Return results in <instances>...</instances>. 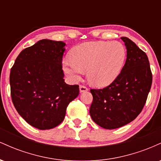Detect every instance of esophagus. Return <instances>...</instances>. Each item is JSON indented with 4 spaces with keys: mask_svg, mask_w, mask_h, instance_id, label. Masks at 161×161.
Masks as SVG:
<instances>
[{
    "mask_svg": "<svg viewBox=\"0 0 161 161\" xmlns=\"http://www.w3.org/2000/svg\"><path fill=\"white\" fill-rule=\"evenodd\" d=\"M88 90V88H87L86 86H79V91H80V92H87Z\"/></svg>",
    "mask_w": 161,
    "mask_h": 161,
    "instance_id": "1",
    "label": "esophagus"
}]
</instances>
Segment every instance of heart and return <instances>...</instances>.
<instances>
[{"instance_id": "1", "label": "heart", "mask_w": 161, "mask_h": 161, "mask_svg": "<svg viewBox=\"0 0 161 161\" xmlns=\"http://www.w3.org/2000/svg\"><path fill=\"white\" fill-rule=\"evenodd\" d=\"M126 57V50L119 42H92L74 47L71 60L63 61L64 71L77 80L87 71L90 82L97 87H106L120 74Z\"/></svg>"}]
</instances>
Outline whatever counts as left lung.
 Listing matches in <instances>:
<instances>
[{"mask_svg": "<svg viewBox=\"0 0 161 161\" xmlns=\"http://www.w3.org/2000/svg\"><path fill=\"white\" fill-rule=\"evenodd\" d=\"M127 49L120 74L108 86L91 89L93 101L90 115L96 124L107 129H117L134 120L142 112L152 84L147 54L126 37Z\"/></svg>", "mask_w": 161, "mask_h": 161, "instance_id": "1", "label": "left lung"}]
</instances>
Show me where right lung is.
Here are the masks:
<instances>
[{"mask_svg":"<svg viewBox=\"0 0 161 161\" xmlns=\"http://www.w3.org/2000/svg\"><path fill=\"white\" fill-rule=\"evenodd\" d=\"M63 42L42 39L26 47L10 69L13 104L32 126L53 129L64 121L66 108L79 94L78 85L64 82Z\"/></svg>","mask_w":161,"mask_h":161,"instance_id":"1","label":"right lung"}]
</instances>
